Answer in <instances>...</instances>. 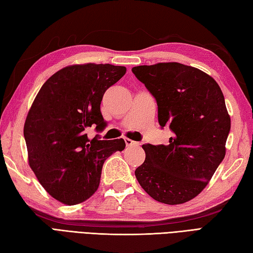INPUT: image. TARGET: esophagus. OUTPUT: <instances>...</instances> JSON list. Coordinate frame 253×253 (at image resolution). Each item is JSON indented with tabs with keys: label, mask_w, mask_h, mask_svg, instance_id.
I'll return each instance as SVG.
<instances>
[{
	"label": "esophagus",
	"mask_w": 253,
	"mask_h": 253,
	"mask_svg": "<svg viewBox=\"0 0 253 253\" xmlns=\"http://www.w3.org/2000/svg\"><path fill=\"white\" fill-rule=\"evenodd\" d=\"M124 140H125V143H126L127 147H137V146H139V142L133 141V140H131V139L125 138Z\"/></svg>",
	"instance_id": "obj_1"
}]
</instances>
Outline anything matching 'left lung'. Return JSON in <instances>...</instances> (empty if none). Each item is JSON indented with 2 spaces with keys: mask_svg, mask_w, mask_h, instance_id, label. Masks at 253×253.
<instances>
[{
  "mask_svg": "<svg viewBox=\"0 0 253 253\" xmlns=\"http://www.w3.org/2000/svg\"><path fill=\"white\" fill-rule=\"evenodd\" d=\"M131 72L157 101L160 126L174 133L168 146L143 144L146 160L136 178L154 200L185 203L206 188L225 157L230 118L222 90L206 73L180 63Z\"/></svg>",
  "mask_w": 253,
  "mask_h": 253,
  "instance_id": "8db88e82",
  "label": "left lung"
}]
</instances>
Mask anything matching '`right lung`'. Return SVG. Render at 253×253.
<instances>
[{"mask_svg":"<svg viewBox=\"0 0 253 253\" xmlns=\"http://www.w3.org/2000/svg\"><path fill=\"white\" fill-rule=\"evenodd\" d=\"M125 73L111 64L67 66L46 80L31 105L24 127L29 165L62 203L74 206L92 196L104 161L126 147L124 139L90 140L87 133L106 127L102 98Z\"/></svg>","mask_w":253,"mask_h":253,"instance_id":"1","label":"right lung"}]
</instances>
